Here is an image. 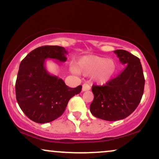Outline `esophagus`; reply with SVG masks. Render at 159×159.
I'll list each match as a JSON object with an SVG mask.
<instances>
[{"label": "esophagus", "instance_id": "34e87169", "mask_svg": "<svg viewBox=\"0 0 159 159\" xmlns=\"http://www.w3.org/2000/svg\"><path fill=\"white\" fill-rule=\"evenodd\" d=\"M91 89V87L90 85H88L87 83H85L83 85V88H82V91H89Z\"/></svg>", "mask_w": 159, "mask_h": 159}]
</instances>
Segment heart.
Masks as SVG:
<instances>
[{
    "label": "heart",
    "mask_w": 159,
    "mask_h": 159,
    "mask_svg": "<svg viewBox=\"0 0 159 159\" xmlns=\"http://www.w3.org/2000/svg\"><path fill=\"white\" fill-rule=\"evenodd\" d=\"M116 68V63L112 59L93 55L80 59L76 67L70 66V70L74 74L92 75L94 81L99 85H106L109 83L115 75Z\"/></svg>",
    "instance_id": "heart-1"
}]
</instances>
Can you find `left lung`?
Listing matches in <instances>:
<instances>
[{"label": "left lung", "mask_w": 159, "mask_h": 159, "mask_svg": "<svg viewBox=\"0 0 159 159\" xmlns=\"http://www.w3.org/2000/svg\"><path fill=\"white\" fill-rule=\"evenodd\" d=\"M126 67L118 76L102 86L92 85L94 100L90 111L108 121L126 118L135 111L143 94L145 80L140 59L124 50L114 51Z\"/></svg>", "instance_id": "8db88e82"}]
</instances>
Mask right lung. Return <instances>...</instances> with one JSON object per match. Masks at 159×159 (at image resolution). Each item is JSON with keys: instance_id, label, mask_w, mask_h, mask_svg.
Segmentation results:
<instances>
[{"instance_id": "add662e5", "label": "right lung", "mask_w": 159, "mask_h": 159, "mask_svg": "<svg viewBox=\"0 0 159 159\" xmlns=\"http://www.w3.org/2000/svg\"><path fill=\"white\" fill-rule=\"evenodd\" d=\"M67 50L60 46H42L28 53L19 65L16 83V100L26 116L38 124L51 122L65 111L82 85L70 88L45 68V59L67 60Z\"/></svg>"}]
</instances>
